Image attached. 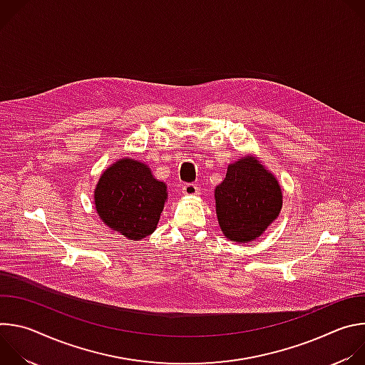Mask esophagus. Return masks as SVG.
Listing matches in <instances>:
<instances>
[{"instance_id":"34e87169","label":"esophagus","mask_w":365,"mask_h":365,"mask_svg":"<svg viewBox=\"0 0 365 365\" xmlns=\"http://www.w3.org/2000/svg\"><path fill=\"white\" fill-rule=\"evenodd\" d=\"M182 192L186 195V196H196L199 195V187L195 185V183H187L183 186Z\"/></svg>"}]
</instances>
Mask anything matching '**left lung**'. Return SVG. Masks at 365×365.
<instances>
[{"instance_id": "8db88e82", "label": "left lung", "mask_w": 365, "mask_h": 365, "mask_svg": "<svg viewBox=\"0 0 365 365\" xmlns=\"http://www.w3.org/2000/svg\"><path fill=\"white\" fill-rule=\"evenodd\" d=\"M214 196L220 228L234 242H251L262 237L279 218L283 206L277 178L252 154L228 165Z\"/></svg>"}]
</instances>
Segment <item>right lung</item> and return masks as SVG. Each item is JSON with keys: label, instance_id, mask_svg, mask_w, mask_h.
Wrapping results in <instances>:
<instances>
[{"label": "right lung", "instance_id": "right-lung-1", "mask_svg": "<svg viewBox=\"0 0 365 365\" xmlns=\"http://www.w3.org/2000/svg\"><path fill=\"white\" fill-rule=\"evenodd\" d=\"M166 200L168 185L154 178L148 165L130 158L103 170L93 190L98 218L131 241L154 232Z\"/></svg>", "mask_w": 365, "mask_h": 365}]
</instances>
